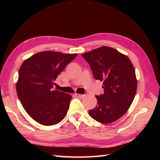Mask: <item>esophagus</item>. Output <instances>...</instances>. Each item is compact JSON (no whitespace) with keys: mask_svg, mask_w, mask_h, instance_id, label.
<instances>
[{"mask_svg":"<svg viewBox=\"0 0 160 160\" xmlns=\"http://www.w3.org/2000/svg\"><path fill=\"white\" fill-rule=\"evenodd\" d=\"M75 96H76L77 98H82L84 96V94H78V93H76L75 94Z\"/></svg>","mask_w":160,"mask_h":160,"instance_id":"34e87169","label":"esophagus"}]
</instances>
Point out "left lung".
<instances>
[{
    "label": "left lung",
    "mask_w": 160,
    "mask_h": 160,
    "mask_svg": "<svg viewBox=\"0 0 160 160\" xmlns=\"http://www.w3.org/2000/svg\"><path fill=\"white\" fill-rule=\"evenodd\" d=\"M82 56L89 64L95 79L103 80L104 92L96 96L97 106L89 111V115L102 124L118 120L128 111L137 91L135 71L130 59L105 46Z\"/></svg>",
    "instance_id": "1"
}]
</instances>
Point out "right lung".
Here are the masks:
<instances>
[{"mask_svg": "<svg viewBox=\"0 0 160 160\" xmlns=\"http://www.w3.org/2000/svg\"><path fill=\"white\" fill-rule=\"evenodd\" d=\"M78 55L42 52L23 62L18 71L16 91L28 115L38 123L52 126L65 118L71 95L53 90L54 81Z\"/></svg>", "mask_w": 160, "mask_h": 160, "instance_id": "add662e5", "label": "right lung"}]
</instances>
